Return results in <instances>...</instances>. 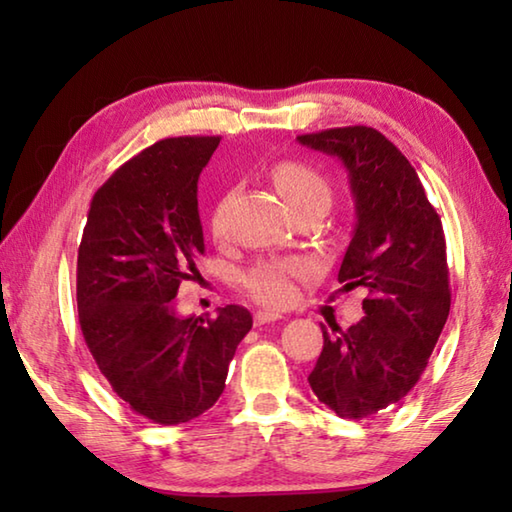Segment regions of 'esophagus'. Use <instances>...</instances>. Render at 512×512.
<instances>
[{"label":"esophagus","mask_w":512,"mask_h":512,"mask_svg":"<svg viewBox=\"0 0 512 512\" xmlns=\"http://www.w3.org/2000/svg\"><path fill=\"white\" fill-rule=\"evenodd\" d=\"M282 316L275 314V311H268V309H262L257 311L255 314V325H266V323H275V320H280Z\"/></svg>","instance_id":"esophagus-1"}]
</instances>
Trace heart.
Wrapping results in <instances>:
<instances>
[{"instance_id":"1","label":"heart","mask_w":512,"mask_h":512,"mask_svg":"<svg viewBox=\"0 0 512 512\" xmlns=\"http://www.w3.org/2000/svg\"><path fill=\"white\" fill-rule=\"evenodd\" d=\"M271 178L277 192L293 212L311 203L329 205L332 189L323 173L309 167L307 162L282 160L271 169ZM212 232L221 237L225 232V203L221 201L212 212ZM305 259H275L250 268L244 275V287L257 302L266 307H289L298 296L296 282L309 273Z\"/></svg>"}]
</instances>
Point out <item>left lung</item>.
<instances>
[{
  "instance_id": "left-lung-1",
  "label": "left lung",
  "mask_w": 512,
  "mask_h": 512,
  "mask_svg": "<svg viewBox=\"0 0 512 512\" xmlns=\"http://www.w3.org/2000/svg\"><path fill=\"white\" fill-rule=\"evenodd\" d=\"M302 146L336 155L348 171L357 225L339 282L363 287V316L323 325L311 391L336 415L363 420L400 402L418 384L452 305L445 232L418 173L370 126L298 135Z\"/></svg>"
}]
</instances>
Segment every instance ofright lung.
<instances>
[{
  "label": "right lung",
  "instance_id": "add662e5",
  "mask_svg": "<svg viewBox=\"0 0 512 512\" xmlns=\"http://www.w3.org/2000/svg\"><path fill=\"white\" fill-rule=\"evenodd\" d=\"M221 137H169L112 173L92 196L76 262L85 345L112 391L155 424H183L219 400L246 307L178 316L176 293L205 253L198 176Z\"/></svg>",
  "mask_w": 512,
  "mask_h": 512
}]
</instances>
